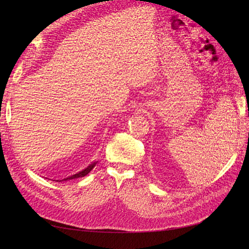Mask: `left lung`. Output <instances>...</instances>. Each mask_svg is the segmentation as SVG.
Masks as SVG:
<instances>
[{
	"label": "left lung",
	"instance_id": "8db88e82",
	"mask_svg": "<svg viewBox=\"0 0 249 249\" xmlns=\"http://www.w3.org/2000/svg\"><path fill=\"white\" fill-rule=\"evenodd\" d=\"M248 115H249V113H248Z\"/></svg>",
	"mask_w": 249,
	"mask_h": 249
}]
</instances>
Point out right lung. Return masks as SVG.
<instances>
[{"instance_id":"right-lung-1","label":"right lung","mask_w":249,"mask_h":249,"mask_svg":"<svg viewBox=\"0 0 249 249\" xmlns=\"http://www.w3.org/2000/svg\"><path fill=\"white\" fill-rule=\"evenodd\" d=\"M96 163H97V162H92L91 164L89 165V166H87L85 169H83L82 171H80V172L76 173V175H72L71 177H69V178H63V179H61V180H60V179H57L56 182H62V180H69V179H73V178H79L85 177L86 175H88V173L93 169V167L95 166Z\"/></svg>"}]
</instances>
